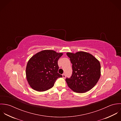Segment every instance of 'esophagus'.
I'll return each instance as SVG.
<instances>
[{
  "label": "esophagus",
  "mask_w": 121,
  "mask_h": 121,
  "mask_svg": "<svg viewBox=\"0 0 121 121\" xmlns=\"http://www.w3.org/2000/svg\"><path fill=\"white\" fill-rule=\"evenodd\" d=\"M62 77H63V78H66V75H65V73H63V74H62Z\"/></svg>",
  "instance_id": "obj_1"
}]
</instances>
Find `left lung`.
<instances>
[{
    "label": "left lung",
    "mask_w": 121,
    "mask_h": 121,
    "mask_svg": "<svg viewBox=\"0 0 121 121\" xmlns=\"http://www.w3.org/2000/svg\"><path fill=\"white\" fill-rule=\"evenodd\" d=\"M72 64V74L66 81L74 92L85 93L91 89L99 81L101 76L100 62L93 55L86 52H67Z\"/></svg>",
    "instance_id": "1"
}]
</instances>
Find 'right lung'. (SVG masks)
<instances>
[{"label": "right lung", "mask_w": 121, "mask_h": 121, "mask_svg": "<svg viewBox=\"0 0 121 121\" xmlns=\"http://www.w3.org/2000/svg\"><path fill=\"white\" fill-rule=\"evenodd\" d=\"M62 55L61 52L45 50L30 58L26 68V76L33 89L39 92L48 90L58 78L62 77L58 73V60Z\"/></svg>", "instance_id": "1"}]
</instances>
